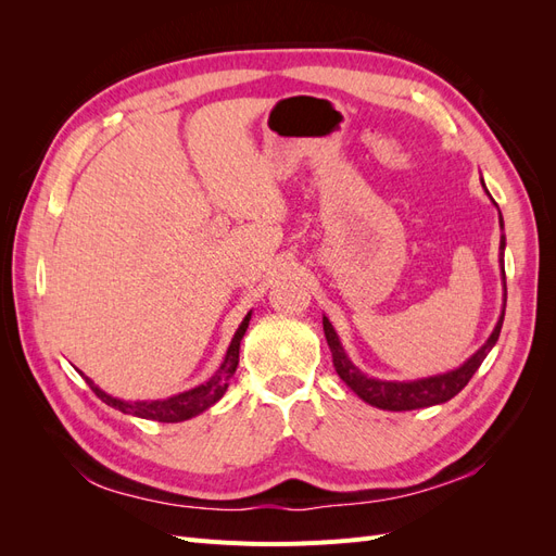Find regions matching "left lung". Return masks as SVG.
I'll use <instances>...</instances> for the list:
<instances>
[{
    "mask_svg": "<svg viewBox=\"0 0 556 556\" xmlns=\"http://www.w3.org/2000/svg\"><path fill=\"white\" fill-rule=\"evenodd\" d=\"M484 188V180H482ZM486 192V188H484ZM490 194V192H486ZM492 199V194H490ZM496 204V201H494ZM498 208V206H496ZM501 215V211H498ZM501 229H503V217H498ZM501 278H503V290H506V271H503V250H506V237L501 233ZM503 315H506V299H503V311L498 323L494 327V331L486 339L473 355H470L462 366L452 368L447 374H435L429 378H417V380H380V378H368L364 371L350 362V357L345 355V350L341 345L339 333L331 327L329 317H323V327H325V336L327 343L331 350L333 357V368L336 374L341 376V380L355 392L362 401H366L368 406H376L382 410H415V408H429V406H439V403L450 401L452 396H457L464 387L468 384V380L473 378V374L480 368V364L484 362V357L490 355V350L496 345L498 333L503 327Z\"/></svg>",
    "mask_w": 556,
    "mask_h": 556,
    "instance_id": "1",
    "label": "left lung"
}]
</instances>
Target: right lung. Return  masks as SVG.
<instances>
[{
  "instance_id": "add662e5",
  "label": "right lung",
  "mask_w": 556,
  "mask_h": 556,
  "mask_svg": "<svg viewBox=\"0 0 556 556\" xmlns=\"http://www.w3.org/2000/svg\"><path fill=\"white\" fill-rule=\"evenodd\" d=\"M250 315L252 313H248L243 317V323L239 325L237 333H233V339H231V343L227 348V355H225L220 368H217V371L206 382H201V384L192 387V390L180 392L176 396L155 399V401H123V399H115V396L106 394L104 390H99V387L90 378H86L83 374L80 376L88 380L90 390L99 399H102L106 406H111L115 410H121L125 415H134V417H143V419H155V422H185V419L197 417V415H201L204 410H208L213 403H217V401L225 396L231 376L237 374L239 350H241L243 333H245V329L250 325Z\"/></svg>"
}]
</instances>
